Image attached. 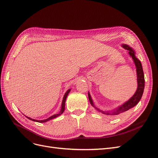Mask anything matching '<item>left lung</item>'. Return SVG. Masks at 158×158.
Wrapping results in <instances>:
<instances>
[{"mask_svg": "<svg viewBox=\"0 0 158 158\" xmlns=\"http://www.w3.org/2000/svg\"><path fill=\"white\" fill-rule=\"evenodd\" d=\"M121 47H123L125 49L127 50L128 55L131 57L134 62V64H135L138 85H137V89L136 90L135 94H134L128 100V101L124 102L122 105L118 106L117 107L114 108L113 109H111V110H106V111H103V110H101L98 107L95 106L93 99L92 97H91L89 92H88V98H89L90 104L92 105L95 109L98 110V111L101 112L104 114H106V115L109 117H115L118 115V114L125 112L130 109L136 106L138 104V103L139 102L140 100L141 99L143 92H144V89L145 82H144V72H143L141 62L136 56V52L131 47H130L127 44H122Z\"/></svg>", "mask_w": 158, "mask_h": 158, "instance_id": "8db88e82", "label": "left lung"}]
</instances>
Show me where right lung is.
Instances as JSON below:
<instances>
[{
    "instance_id": "obj_1",
    "label": "right lung",
    "mask_w": 158,
    "mask_h": 158,
    "mask_svg": "<svg viewBox=\"0 0 158 158\" xmlns=\"http://www.w3.org/2000/svg\"><path fill=\"white\" fill-rule=\"evenodd\" d=\"M70 90H71V89H68V90L66 91V93L64 94V97H63V102H62L61 109H60V111H59V113L55 114H53V115H52V116L49 117V118H46V119H44V120H36V119L31 118H30V117H27V116H26V115H25V116H26L28 119H30V120L33 121L38 122V123H45V122L48 121H49V120H51V119H53V118H56V117H57L60 116V114H63V112L64 111V109H65V102H66V98H67V96H68V95H69V92H70Z\"/></svg>"
}]
</instances>
